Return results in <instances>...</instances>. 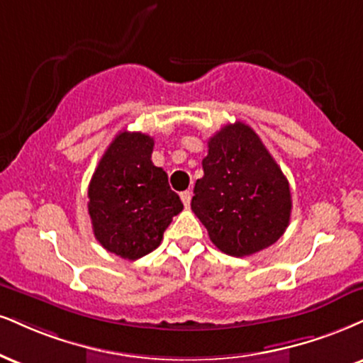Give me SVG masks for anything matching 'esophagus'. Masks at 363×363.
Returning <instances> with one entry per match:
<instances>
[{"label":"esophagus","mask_w":363,"mask_h":363,"mask_svg":"<svg viewBox=\"0 0 363 363\" xmlns=\"http://www.w3.org/2000/svg\"><path fill=\"white\" fill-rule=\"evenodd\" d=\"M191 198H193V193H191V191H182L181 193V199H182V203H184L186 208H189Z\"/></svg>","instance_id":"obj_1"}]
</instances>
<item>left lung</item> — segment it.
Returning <instances> with one entry per match:
<instances>
[{"label": "left lung", "mask_w": 363, "mask_h": 363, "mask_svg": "<svg viewBox=\"0 0 363 363\" xmlns=\"http://www.w3.org/2000/svg\"><path fill=\"white\" fill-rule=\"evenodd\" d=\"M191 209L221 252L245 257L276 243L291 220V189L250 126L237 121L208 140Z\"/></svg>", "instance_id": "8db88e82"}]
</instances>
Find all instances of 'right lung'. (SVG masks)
<instances>
[{"instance_id": "obj_1", "label": "right lung", "mask_w": 363, "mask_h": 363, "mask_svg": "<svg viewBox=\"0 0 363 363\" xmlns=\"http://www.w3.org/2000/svg\"><path fill=\"white\" fill-rule=\"evenodd\" d=\"M154 138L120 132L106 148L87 189L94 237L108 252L137 260L160 245L182 211L167 174L152 162Z\"/></svg>"}]
</instances>
